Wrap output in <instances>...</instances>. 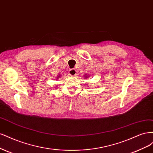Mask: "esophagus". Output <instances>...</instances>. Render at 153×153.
Segmentation results:
<instances>
[{"label": "esophagus", "instance_id": "34e87169", "mask_svg": "<svg viewBox=\"0 0 153 153\" xmlns=\"http://www.w3.org/2000/svg\"><path fill=\"white\" fill-rule=\"evenodd\" d=\"M68 74H69L70 76H74L76 75L77 74V71L76 69H74V68H72V69H70L69 71H68Z\"/></svg>", "mask_w": 153, "mask_h": 153}]
</instances>
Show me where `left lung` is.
<instances>
[{
  "label": "left lung",
  "instance_id": "obj_1",
  "mask_svg": "<svg viewBox=\"0 0 153 153\" xmlns=\"http://www.w3.org/2000/svg\"><path fill=\"white\" fill-rule=\"evenodd\" d=\"M87 76H85V77H87Z\"/></svg>",
  "mask_w": 153,
  "mask_h": 153
}]
</instances>
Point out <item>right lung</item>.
<instances>
[{"instance_id": "add662e5", "label": "right lung", "mask_w": 153, "mask_h": 153, "mask_svg": "<svg viewBox=\"0 0 153 153\" xmlns=\"http://www.w3.org/2000/svg\"><path fill=\"white\" fill-rule=\"evenodd\" d=\"M58 77H59V76H58Z\"/></svg>"}]
</instances>
